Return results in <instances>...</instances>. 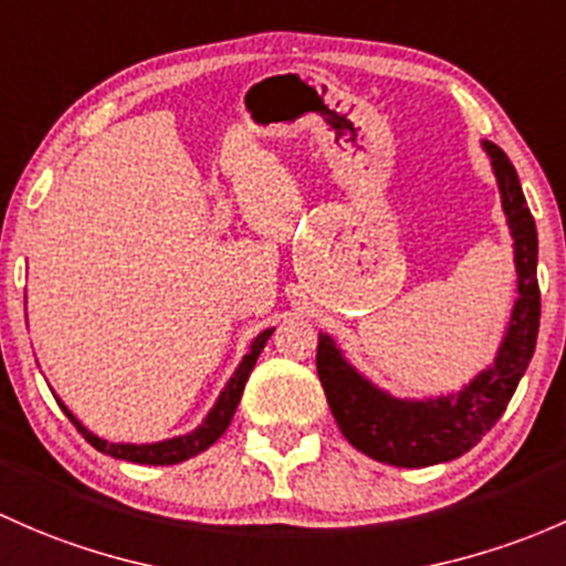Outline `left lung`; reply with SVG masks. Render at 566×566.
Wrapping results in <instances>:
<instances>
[{"mask_svg":"<svg viewBox=\"0 0 566 566\" xmlns=\"http://www.w3.org/2000/svg\"><path fill=\"white\" fill-rule=\"evenodd\" d=\"M482 147L496 174L517 270V300L491 368L455 395L400 400L354 370L335 340L318 332L316 368L337 428L359 452L400 469L447 463L469 452L499 422L537 346V226L510 157L491 142H482Z\"/></svg>","mask_w":566,"mask_h":566,"instance_id":"obj_1","label":"left lung"}]
</instances>
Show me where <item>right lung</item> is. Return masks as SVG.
<instances>
[{"label": "right lung", "instance_id": "right-lung-1", "mask_svg": "<svg viewBox=\"0 0 566 566\" xmlns=\"http://www.w3.org/2000/svg\"><path fill=\"white\" fill-rule=\"evenodd\" d=\"M270 335H272V329H264L259 337H255L253 343H250V352L242 357L240 368H237L234 376L229 378V384L223 387L218 403L212 406V411L207 413V419H203V422L198 424L196 430H190V433H185V436H177V439L157 441V444H111V441L101 439V436H95L92 430H86L84 424H81L78 419L73 417V411H70L67 406L62 403V400H56V403H60L62 411L67 413L70 422L78 428V433L84 436V439L90 441V444L95 447L97 452H103V455L130 460V463H142V465L182 463V460L193 458V455H198V452L207 450V447H212L214 441H218L220 436L226 433V428L231 424V417H234L237 406H240V398L244 392V384H248L250 370H253L255 359H259L261 348L266 346Z\"/></svg>", "mask_w": 566, "mask_h": 566}]
</instances>
